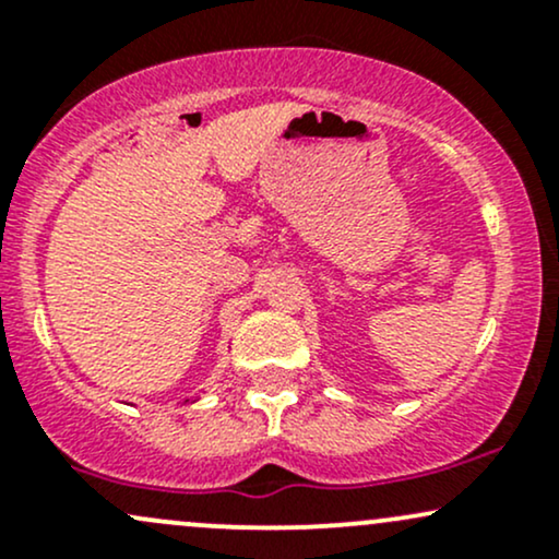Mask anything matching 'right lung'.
<instances>
[{"instance_id": "obj_1", "label": "right lung", "mask_w": 559, "mask_h": 559, "mask_svg": "<svg viewBox=\"0 0 559 559\" xmlns=\"http://www.w3.org/2000/svg\"><path fill=\"white\" fill-rule=\"evenodd\" d=\"M194 402H197V400H194Z\"/></svg>"}]
</instances>
